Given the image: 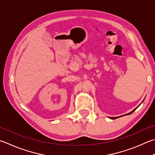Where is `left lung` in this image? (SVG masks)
Masks as SVG:
<instances>
[{
    "label": "left lung",
    "mask_w": 155,
    "mask_h": 155,
    "mask_svg": "<svg viewBox=\"0 0 155 155\" xmlns=\"http://www.w3.org/2000/svg\"><path fill=\"white\" fill-rule=\"evenodd\" d=\"M139 106H140V105H139ZM138 106H137V107H138ZM136 108H135L133 111H131V112H129V113H127V115H128V114H131L132 112H134V111L135 110H136ZM117 117H110V119H117Z\"/></svg>",
    "instance_id": "1"
}]
</instances>
